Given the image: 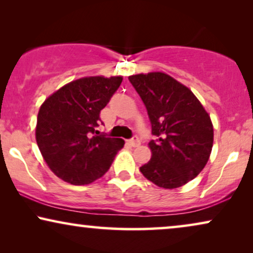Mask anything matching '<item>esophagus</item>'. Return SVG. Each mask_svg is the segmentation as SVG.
I'll use <instances>...</instances> for the list:
<instances>
[{
  "label": "esophagus",
  "mask_w": 253,
  "mask_h": 253,
  "mask_svg": "<svg viewBox=\"0 0 253 253\" xmlns=\"http://www.w3.org/2000/svg\"><path fill=\"white\" fill-rule=\"evenodd\" d=\"M129 144H130L132 147H137L138 145L140 144L139 138H138L137 136H133L132 138H131V139H129Z\"/></svg>",
  "instance_id": "1"
}]
</instances>
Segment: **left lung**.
<instances>
[{
  "label": "left lung",
  "mask_w": 253,
  "mask_h": 253,
  "mask_svg": "<svg viewBox=\"0 0 253 253\" xmlns=\"http://www.w3.org/2000/svg\"><path fill=\"white\" fill-rule=\"evenodd\" d=\"M152 124L151 160L140 167L148 181L175 189L198 176L213 146V124L199 100L164 72L130 76Z\"/></svg>",
  "instance_id": "1"
}]
</instances>
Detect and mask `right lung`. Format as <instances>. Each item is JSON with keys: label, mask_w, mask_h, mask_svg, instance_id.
<instances>
[{"label": "right lung", "mask_w": 253, "mask_h": 253, "mask_svg": "<svg viewBox=\"0 0 253 253\" xmlns=\"http://www.w3.org/2000/svg\"><path fill=\"white\" fill-rule=\"evenodd\" d=\"M122 77L77 79L53 93L41 105L36 139L57 177L74 185L105 175L124 146L121 138L99 134L100 112L120 87Z\"/></svg>", "instance_id": "add662e5"}]
</instances>
